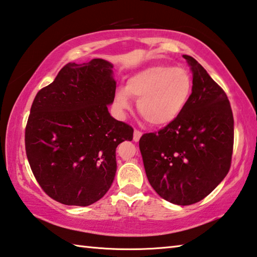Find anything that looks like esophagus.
I'll list each match as a JSON object with an SVG mask.
<instances>
[{
	"label": "esophagus",
	"instance_id": "1",
	"mask_svg": "<svg viewBox=\"0 0 257 257\" xmlns=\"http://www.w3.org/2000/svg\"><path fill=\"white\" fill-rule=\"evenodd\" d=\"M142 135H143L142 132H139V130L135 129V132H134V141H135V142H138L139 139H141Z\"/></svg>",
	"mask_w": 257,
	"mask_h": 257
}]
</instances>
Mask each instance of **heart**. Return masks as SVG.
Here are the masks:
<instances>
[{"label":"heart","instance_id":"1","mask_svg":"<svg viewBox=\"0 0 257 257\" xmlns=\"http://www.w3.org/2000/svg\"><path fill=\"white\" fill-rule=\"evenodd\" d=\"M193 93L190 73L182 68L152 66L132 76L125 88L115 95V106L123 113L130 107V97L137 99L143 119L153 125L175 121L188 104Z\"/></svg>","mask_w":257,"mask_h":257}]
</instances>
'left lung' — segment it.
I'll return each instance as SVG.
<instances>
[{"label":"left lung","instance_id":"obj_1","mask_svg":"<svg viewBox=\"0 0 257 257\" xmlns=\"http://www.w3.org/2000/svg\"><path fill=\"white\" fill-rule=\"evenodd\" d=\"M184 58L193 72L188 104L175 121L139 139L151 186L177 205L195 204L212 193L229 172L233 150L227 94L196 60Z\"/></svg>","mask_w":257,"mask_h":257}]
</instances>
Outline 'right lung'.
<instances>
[{
  "label": "right lung",
  "mask_w": 257,
  "mask_h": 257,
  "mask_svg": "<svg viewBox=\"0 0 257 257\" xmlns=\"http://www.w3.org/2000/svg\"><path fill=\"white\" fill-rule=\"evenodd\" d=\"M113 66L93 59L68 63L33 102L25 146L30 169L46 195L64 205L88 206L110 189L115 151L132 141V125L107 111L115 95Z\"/></svg>",
  "instance_id": "right-lung-1"
}]
</instances>
